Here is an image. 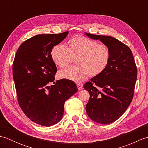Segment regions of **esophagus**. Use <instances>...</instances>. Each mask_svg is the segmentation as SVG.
Instances as JSON below:
<instances>
[{
  "mask_svg": "<svg viewBox=\"0 0 148 148\" xmlns=\"http://www.w3.org/2000/svg\"><path fill=\"white\" fill-rule=\"evenodd\" d=\"M77 89L79 90H81L83 89V84H77Z\"/></svg>",
  "mask_w": 148,
  "mask_h": 148,
  "instance_id": "esophagus-1",
  "label": "esophagus"
}]
</instances>
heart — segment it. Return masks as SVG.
Listing matches in <instances>:
<instances>
[{"label":"heart","mask_w":148,"mask_h":148,"mask_svg":"<svg viewBox=\"0 0 148 148\" xmlns=\"http://www.w3.org/2000/svg\"><path fill=\"white\" fill-rule=\"evenodd\" d=\"M69 47L58 44L51 53L53 61L60 67L69 65L72 56L77 58V65L70 66L59 71L60 79L80 83L89 74L91 77L98 76L104 71L109 64L111 52L108 46L84 36L76 37L69 42Z\"/></svg>","instance_id":"heart-1"}]
</instances>
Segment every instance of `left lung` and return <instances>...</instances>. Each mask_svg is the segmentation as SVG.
Segmentation results:
<instances>
[{
    "instance_id": "1",
    "label": "left lung",
    "mask_w": 148,
    "mask_h": 148,
    "mask_svg": "<svg viewBox=\"0 0 148 148\" xmlns=\"http://www.w3.org/2000/svg\"><path fill=\"white\" fill-rule=\"evenodd\" d=\"M89 38L100 40L111 52L106 70L84 85L90 99L86 111L92 121L109 124L120 118L132 100L137 70L130 49L111 36L84 33Z\"/></svg>"
}]
</instances>
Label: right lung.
Masks as SVG:
<instances>
[{
	"label": "right lung",
	"instance_id": "obj_1",
	"mask_svg": "<svg viewBox=\"0 0 148 148\" xmlns=\"http://www.w3.org/2000/svg\"><path fill=\"white\" fill-rule=\"evenodd\" d=\"M68 34L31 37L19 47L12 64L19 105L30 120L42 126L50 127L60 121L65 102L77 92L73 81H54L57 69L51 53ZM51 82L53 84L50 86Z\"/></svg>",
	"mask_w": 148,
	"mask_h": 148
}]
</instances>
